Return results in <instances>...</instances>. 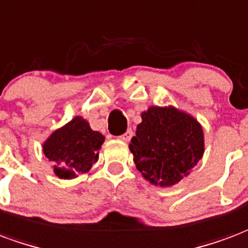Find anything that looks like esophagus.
Wrapping results in <instances>:
<instances>
[{
	"label": "esophagus",
	"mask_w": 248,
	"mask_h": 248,
	"mask_svg": "<svg viewBox=\"0 0 248 248\" xmlns=\"http://www.w3.org/2000/svg\"><path fill=\"white\" fill-rule=\"evenodd\" d=\"M133 135H134L133 130H127L124 135H121V137H119V139H121V140H124V142H129L130 139L133 138Z\"/></svg>",
	"instance_id": "34e87169"
}]
</instances>
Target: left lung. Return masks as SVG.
<instances>
[{"label":"left lung","mask_w":248,"mask_h":248,"mask_svg":"<svg viewBox=\"0 0 248 248\" xmlns=\"http://www.w3.org/2000/svg\"><path fill=\"white\" fill-rule=\"evenodd\" d=\"M129 148L137 170L151 184L172 186L189 175L205 151L202 126L175 106H150Z\"/></svg>","instance_id":"left-lung-1"}]
</instances>
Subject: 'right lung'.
<instances>
[{"mask_svg": "<svg viewBox=\"0 0 248 248\" xmlns=\"http://www.w3.org/2000/svg\"><path fill=\"white\" fill-rule=\"evenodd\" d=\"M105 137L91 129L87 119L78 115L59 127L43 142V154L52 161L59 179L72 180L87 173L98 160Z\"/></svg>", "mask_w": 248, "mask_h": 248, "instance_id": "right-lung-1", "label": "right lung"}]
</instances>
